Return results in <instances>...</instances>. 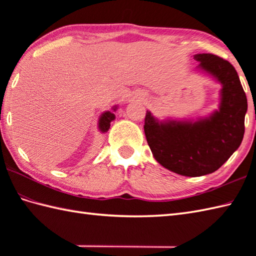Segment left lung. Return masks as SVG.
<instances>
[{
	"label": "left lung",
	"instance_id": "obj_1",
	"mask_svg": "<svg viewBox=\"0 0 256 256\" xmlns=\"http://www.w3.org/2000/svg\"><path fill=\"white\" fill-rule=\"evenodd\" d=\"M198 69L222 84L219 110L198 121L160 122L146 112L144 132L155 160L162 166L188 177L211 174L241 145L248 100L234 67L212 54H197Z\"/></svg>",
	"mask_w": 256,
	"mask_h": 256
}]
</instances>
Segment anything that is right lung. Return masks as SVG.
<instances>
[{"mask_svg":"<svg viewBox=\"0 0 256 256\" xmlns=\"http://www.w3.org/2000/svg\"><path fill=\"white\" fill-rule=\"evenodd\" d=\"M116 108H118V106H116L113 108V111H116ZM114 118H116V116H114L113 112L106 111V112L101 114V116L99 118V130L102 133L108 131V128H110V125H111L110 123L113 121Z\"/></svg>","mask_w":256,"mask_h":256,"instance_id":"right-lung-1","label":"right lung"}]
</instances>
